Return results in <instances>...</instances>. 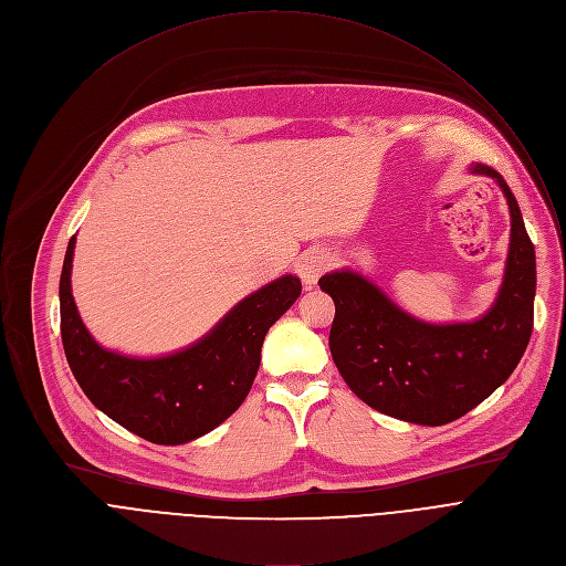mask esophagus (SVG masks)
I'll list each match as a JSON object with an SVG mask.
<instances>
[{"label": "esophagus", "instance_id": "obj_1", "mask_svg": "<svg viewBox=\"0 0 566 566\" xmlns=\"http://www.w3.org/2000/svg\"><path fill=\"white\" fill-rule=\"evenodd\" d=\"M327 266H329V255L322 249H311L297 260V273L302 282L308 286L317 282V277L327 271Z\"/></svg>", "mask_w": 566, "mask_h": 566}]
</instances>
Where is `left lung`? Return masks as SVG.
Instances as JSON below:
<instances>
[{
    "mask_svg": "<svg viewBox=\"0 0 566 566\" xmlns=\"http://www.w3.org/2000/svg\"><path fill=\"white\" fill-rule=\"evenodd\" d=\"M511 210V244L493 306L476 319L432 325L402 311L365 275L343 269L319 277L336 304L334 363L349 389L380 415L446 426L486 400L522 360L533 332L535 249L504 177L483 164Z\"/></svg>",
    "mask_w": 566,
    "mask_h": 566,
    "instance_id": "1",
    "label": "left lung"
}]
</instances>
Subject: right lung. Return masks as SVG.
Masks as SVG:
<instances>
[{
	"label": "right lung",
	"instance_id": "1",
	"mask_svg": "<svg viewBox=\"0 0 566 566\" xmlns=\"http://www.w3.org/2000/svg\"><path fill=\"white\" fill-rule=\"evenodd\" d=\"M75 237L60 275V329L69 367L94 406L125 430L181 446L212 432L251 391L269 329L302 293L282 275L237 302L217 325L181 352L136 358L105 349L85 327L71 293Z\"/></svg>",
	"mask_w": 566,
	"mask_h": 566
}]
</instances>
